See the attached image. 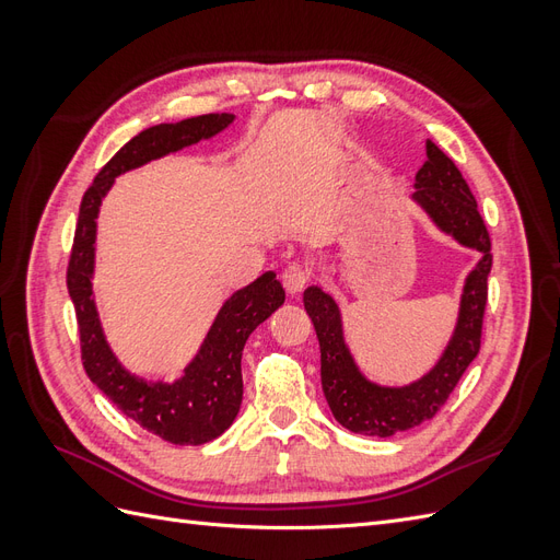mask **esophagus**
Here are the masks:
<instances>
[{"label": "esophagus", "instance_id": "esophagus-1", "mask_svg": "<svg viewBox=\"0 0 560 560\" xmlns=\"http://www.w3.org/2000/svg\"><path fill=\"white\" fill-rule=\"evenodd\" d=\"M311 270L308 268H303V266H290L282 273V284H284V290H287V294H292V296H296V294H301L303 290H306V287L311 284Z\"/></svg>", "mask_w": 560, "mask_h": 560}]
</instances>
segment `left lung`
Segmentation results:
<instances>
[{
	"label": "left lung",
	"instance_id": "left-lung-1",
	"mask_svg": "<svg viewBox=\"0 0 560 560\" xmlns=\"http://www.w3.org/2000/svg\"><path fill=\"white\" fill-rule=\"evenodd\" d=\"M425 156L428 161L416 173L418 189L413 198L444 231L453 233L463 245L483 252L479 266L465 282L460 319L442 362L409 387L387 389L371 385L360 376L346 350L341 317L331 296L317 287L303 294V306L313 319L322 352V389L334 418L354 434L393 436L434 418L481 348L488 273L493 266L490 235L477 210V198L471 196L455 163L432 140L425 142Z\"/></svg>",
	"mask_w": 560,
	"mask_h": 560
}]
</instances>
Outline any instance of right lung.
<instances>
[{
  "label": "right lung",
  "mask_w": 560,
  "mask_h": 560,
  "mask_svg": "<svg viewBox=\"0 0 560 560\" xmlns=\"http://www.w3.org/2000/svg\"><path fill=\"white\" fill-rule=\"evenodd\" d=\"M233 121V114H202L179 124H161L142 130L112 156L83 194L70 264H67V290H70L81 343V362L89 378L103 389L124 416L138 422L163 442L179 446L208 444L222 434L238 416L243 401L241 358L247 336L284 303V290L276 273H264L245 290L226 301L212 325L206 346L182 381L173 385H149L128 376L112 354L100 329L91 273L95 217L114 177L151 159L212 138Z\"/></svg>",
  "instance_id": "obj_1"
}]
</instances>
